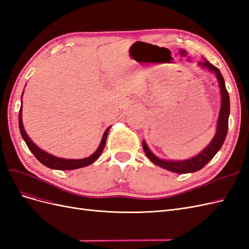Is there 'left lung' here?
Returning <instances> with one entry per match:
<instances>
[{
  "instance_id": "obj_1",
  "label": "left lung",
  "mask_w": 249,
  "mask_h": 249,
  "mask_svg": "<svg viewBox=\"0 0 249 249\" xmlns=\"http://www.w3.org/2000/svg\"><path fill=\"white\" fill-rule=\"evenodd\" d=\"M200 66L205 67V69L209 70L210 71H213L219 82L220 86V92H221V108L219 112V116H218L217 122V131L213 140L211 141L210 144L202 150V152L195 156L192 159L185 160V161H165L159 158L156 157L152 152H150L148 146L146 145L145 141H142V147L146 157L152 161L153 163L159 165L160 167L167 169L172 172L177 173H189V172H195L197 170H200L202 167H205V165L213 159V157L217 154L223 144L228 134V127H229V115H230V96L227 88H225L224 80L220 71L214 66L212 63L208 62L207 60L205 62L199 63Z\"/></svg>"
}]
</instances>
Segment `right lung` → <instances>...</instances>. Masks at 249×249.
Returning <instances> with one entry per match:
<instances>
[{"label": "right lung", "instance_id": "add662e5", "mask_svg": "<svg viewBox=\"0 0 249 249\" xmlns=\"http://www.w3.org/2000/svg\"><path fill=\"white\" fill-rule=\"evenodd\" d=\"M18 125H19V131L21 134V137L24 138L27 146L29 149L31 150L35 158L38 160L40 163H42L44 166H47L52 169H58V170H71V169H77L81 167H85L88 166L91 163H93L97 158H99L103 152V149L105 147V144H106V139H107V135L109 132L110 126L108 129L105 131L104 136L102 138L101 144L99 148L96 149V152L92 154L90 157L85 158V159H80V160H69V159H62V158H57L54 157L53 155H50L46 152H43L42 149H40L38 146H37L35 143L28 137V135L24 129V125H22V120H21V106L19 109V114H18Z\"/></svg>", "mask_w": 249, "mask_h": 249}]
</instances>
